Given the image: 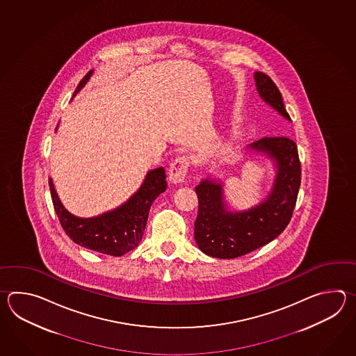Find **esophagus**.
I'll list each match as a JSON object with an SVG mask.
<instances>
[{
	"label": "esophagus",
	"instance_id": "esophagus-1",
	"mask_svg": "<svg viewBox=\"0 0 356 356\" xmlns=\"http://www.w3.org/2000/svg\"><path fill=\"white\" fill-rule=\"evenodd\" d=\"M189 168V159L187 156L181 155L175 158V161L169 168V179L173 183H181L184 181V177L187 175Z\"/></svg>",
	"mask_w": 356,
	"mask_h": 356
}]
</instances>
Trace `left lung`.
<instances>
[{"mask_svg": "<svg viewBox=\"0 0 356 356\" xmlns=\"http://www.w3.org/2000/svg\"><path fill=\"white\" fill-rule=\"evenodd\" d=\"M258 94L291 121L281 92L271 77L256 72ZM254 152H265L276 160L277 175L273 191L262 204L248 211L227 212L220 183L204 179L197 186L198 212L195 239L200 250L216 258H236L257 250L288 227L296 207L302 179V168L296 141L289 137H264L250 145Z\"/></svg>", "mask_w": 356, "mask_h": 356, "instance_id": "obj_1", "label": "left lung"}]
</instances>
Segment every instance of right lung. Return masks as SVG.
<instances>
[{
  "instance_id": "obj_1",
  "label": "right lung",
  "mask_w": 356,
  "mask_h": 356,
  "mask_svg": "<svg viewBox=\"0 0 356 356\" xmlns=\"http://www.w3.org/2000/svg\"><path fill=\"white\" fill-rule=\"evenodd\" d=\"M91 72L92 71L83 76L76 88L75 94L89 80ZM165 178L164 168L154 169L146 175L141 188L126 204L113 211L91 219L76 218L63 207L51 178L49 189L54 211L70 239L88 250L121 257L129 250H135L143 239L152 202L167 189Z\"/></svg>"
}]
</instances>
